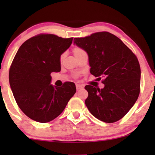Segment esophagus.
Returning a JSON list of instances; mask_svg holds the SVG:
<instances>
[{
  "label": "esophagus",
  "instance_id": "34e87169",
  "mask_svg": "<svg viewBox=\"0 0 155 155\" xmlns=\"http://www.w3.org/2000/svg\"><path fill=\"white\" fill-rule=\"evenodd\" d=\"M82 88H83V86L81 85V84H76V89H77V90H81Z\"/></svg>",
  "mask_w": 155,
  "mask_h": 155
}]
</instances>
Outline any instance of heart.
Returning a JSON list of instances; mask_svg holds the SVG:
<instances>
[{
	"label": "heart",
	"instance_id": "obj_1",
	"mask_svg": "<svg viewBox=\"0 0 155 155\" xmlns=\"http://www.w3.org/2000/svg\"><path fill=\"white\" fill-rule=\"evenodd\" d=\"M83 51H84L80 48H75L73 49V54H74V55H75V56H76V55L79 54H80V53H82ZM63 58H64V54H63L62 56H61V60H62Z\"/></svg>",
	"mask_w": 155,
	"mask_h": 155
}]
</instances>
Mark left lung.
Here are the masks:
<instances>
[{
    "label": "left lung",
    "instance_id": "1",
    "mask_svg": "<svg viewBox=\"0 0 155 155\" xmlns=\"http://www.w3.org/2000/svg\"><path fill=\"white\" fill-rule=\"evenodd\" d=\"M74 44L88 55L90 73L104 78L102 89L86 85L85 104L97 119L114 123L135 104L140 94V67L135 55L112 34L101 31L75 38Z\"/></svg>",
    "mask_w": 155,
    "mask_h": 155
}]
</instances>
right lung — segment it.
Masks as SVG:
<instances>
[{"label":"right lung","instance_id":"right-lung-1","mask_svg":"<svg viewBox=\"0 0 155 155\" xmlns=\"http://www.w3.org/2000/svg\"><path fill=\"white\" fill-rule=\"evenodd\" d=\"M73 38L39 35L23 43L9 71L11 90L18 107L35 121L47 123L60 115L76 92L75 84L66 82L61 87L51 84L53 72L61 71V56Z\"/></svg>","mask_w":155,"mask_h":155}]
</instances>
